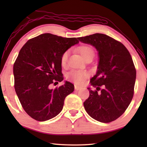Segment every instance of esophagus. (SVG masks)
Listing matches in <instances>:
<instances>
[{"label":"esophagus","instance_id":"34e87169","mask_svg":"<svg viewBox=\"0 0 147 147\" xmlns=\"http://www.w3.org/2000/svg\"><path fill=\"white\" fill-rule=\"evenodd\" d=\"M74 89H75L76 91H78V90L82 89V87L78 86H77V85H74Z\"/></svg>","mask_w":147,"mask_h":147}]
</instances>
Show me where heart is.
I'll return each mask as SVG.
<instances>
[{
    "instance_id": "heart-1",
    "label": "heart",
    "mask_w": 147,
    "mask_h": 147,
    "mask_svg": "<svg viewBox=\"0 0 147 147\" xmlns=\"http://www.w3.org/2000/svg\"><path fill=\"white\" fill-rule=\"evenodd\" d=\"M78 51L85 59L88 57L93 58L95 54L94 50L92 48V47L89 45H81L78 48ZM68 55V51L64 52L61 55V63L63 66H64L67 63ZM86 77L87 74L86 72L80 70H72L67 74V78L78 84H80L84 82V81L86 80Z\"/></svg>"
}]
</instances>
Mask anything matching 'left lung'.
Wrapping results in <instances>:
<instances>
[{
	"instance_id": "8db88e82",
	"label": "left lung",
	"mask_w": 147,
	"mask_h": 147,
	"mask_svg": "<svg viewBox=\"0 0 147 147\" xmlns=\"http://www.w3.org/2000/svg\"><path fill=\"white\" fill-rule=\"evenodd\" d=\"M78 40L94 46L99 55L97 71L90 80L95 90L88 88L90 95L84 107L94 119L111 123L125 112L133 97L136 72L132 57L123 43L104 34Z\"/></svg>"
}]
</instances>
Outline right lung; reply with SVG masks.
<instances>
[{"label": "right lung", "mask_w": 147, "mask_h": 147, "mask_svg": "<svg viewBox=\"0 0 147 147\" xmlns=\"http://www.w3.org/2000/svg\"><path fill=\"white\" fill-rule=\"evenodd\" d=\"M78 38H65L44 33L30 39L20 50L13 66L14 88L23 109L31 117L45 121L62 110L65 98L74 91V85L52 89L64 78L61 57Z\"/></svg>", "instance_id": "1"}]
</instances>
